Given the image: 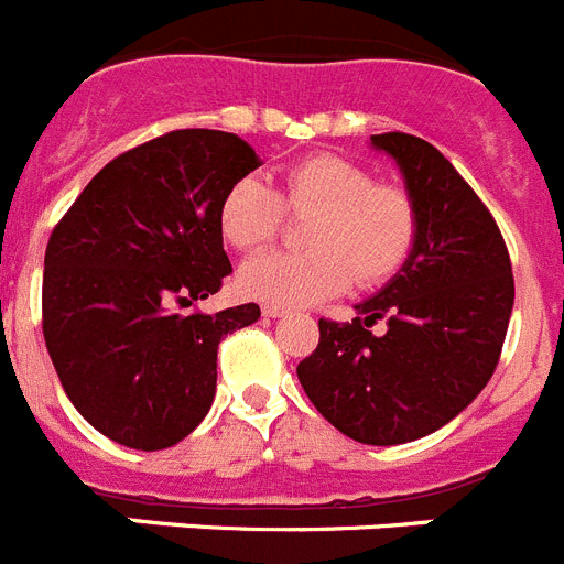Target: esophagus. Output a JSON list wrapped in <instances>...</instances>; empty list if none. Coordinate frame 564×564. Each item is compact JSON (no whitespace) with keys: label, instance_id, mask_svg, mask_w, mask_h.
<instances>
[{"label":"esophagus","instance_id":"obj_1","mask_svg":"<svg viewBox=\"0 0 564 564\" xmlns=\"http://www.w3.org/2000/svg\"><path fill=\"white\" fill-rule=\"evenodd\" d=\"M262 313H265L268 318H279V316H285L288 311L282 305H265V307H262Z\"/></svg>","mask_w":564,"mask_h":564}]
</instances>
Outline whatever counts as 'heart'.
<instances>
[{"label": "heart", "mask_w": 564, "mask_h": 564, "mask_svg": "<svg viewBox=\"0 0 564 564\" xmlns=\"http://www.w3.org/2000/svg\"><path fill=\"white\" fill-rule=\"evenodd\" d=\"M282 206L313 212L305 251H271L239 271L251 299L282 307L316 305L350 288L378 285L406 262L417 237L415 203L401 186L376 183L338 154H307L282 174V192L246 174L223 192L217 226L237 251H259L282 226Z\"/></svg>", "instance_id": "obj_1"}]
</instances>
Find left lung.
Returning <instances> with one entry per match:
<instances>
[{"mask_svg":"<svg viewBox=\"0 0 564 564\" xmlns=\"http://www.w3.org/2000/svg\"><path fill=\"white\" fill-rule=\"evenodd\" d=\"M415 203L417 237L401 271L358 302L352 322L318 318L316 350L296 376L322 415L370 446L446 426L495 376L514 307L511 259L495 217L432 143L372 134ZM388 318V333L369 327Z\"/></svg>","mask_w":564,"mask_h":564,"instance_id":"8db88e82","label":"left lung"}]
</instances>
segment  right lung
Wrapping results in <instances>:
<instances>
[{
	"label": "right lung",
	"mask_w": 564,
	"mask_h": 564,
	"mask_svg": "<svg viewBox=\"0 0 564 564\" xmlns=\"http://www.w3.org/2000/svg\"><path fill=\"white\" fill-rule=\"evenodd\" d=\"M259 166L242 138L174 129L109 161L53 228L42 330L82 417L129 449H169L217 390L223 336L259 305L186 313L231 273L220 197Z\"/></svg>",
	"instance_id": "1"
}]
</instances>
